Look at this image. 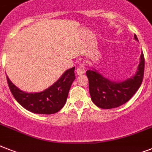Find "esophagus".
<instances>
[{"label": "esophagus", "instance_id": "esophagus-1", "mask_svg": "<svg viewBox=\"0 0 152 152\" xmlns=\"http://www.w3.org/2000/svg\"><path fill=\"white\" fill-rule=\"evenodd\" d=\"M85 73V68H84V64H80V66L76 69V74L80 76V75H83V74Z\"/></svg>", "mask_w": 152, "mask_h": 152}]
</instances>
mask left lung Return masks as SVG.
<instances>
[{"label":"left lung","instance_id":"8db88e82","mask_svg":"<svg viewBox=\"0 0 152 152\" xmlns=\"http://www.w3.org/2000/svg\"><path fill=\"white\" fill-rule=\"evenodd\" d=\"M135 40L138 41L137 35ZM144 72V57L141 53L136 73L122 81L106 78L95 68L86 72L89 80V92L92 102L102 109H113L127 102L141 85Z\"/></svg>","mask_w":152,"mask_h":152}]
</instances>
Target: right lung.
<instances>
[{
	"label": "right lung",
	"instance_id": "add662e5",
	"mask_svg": "<svg viewBox=\"0 0 152 152\" xmlns=\"http://www.w3.org/2000/svg\"><path fill=\"white\" fill-rule=\"evenodd\" d=\"M75 67L69 69L53 85L40 92L27 93L18 88L7 76L8 87L15 100L27 110L39 114L58 112L66 102L72 83L76 79Z\"/></svg>",
	"mask_w": 152,
	"mask_h": 152
}]
</instances>
